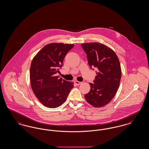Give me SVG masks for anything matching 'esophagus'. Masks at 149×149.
<instances>
[{"label":"esophagus","instance_id":"34e87169","mask_svg":"<svg viewBox=\"0 0 149 149\" xmlns=\"http://www.w3.org/2000/svg\"><path fill=\"white\" fill-rule=\"evenodd\" d=\"M74 84H75L76 85H81V84H82L81 82H79V81H74Z\"/></svg>","mask_w":149,"mask_h":149}]
</instances>
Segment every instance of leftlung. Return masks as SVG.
<instances>
[{"label": "left lung", "mask_w": 149, "mask_h": 149, "mask_svg": "<svg viewBox=\"0 0 149 149\" xmlns=\"http://www.w3.org/2000/svg\"><path fill=\"white\" fill-rule=\"evenodd\" d=\"M81 47L89 66L97 70L94 83H90V91L85 97L94 107H102L113 99L119 88L121 78L119 59L111 49L101 43H85Z\"/></svg>", "instance_id": "left-lung-1"}]
</instances>
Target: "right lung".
Masks as SVG:
<instances>
[{
	"mask_svg": "<svg viewBox=\"0 0 149 149\" xmlns=\"http://www.w3.org/2000/svg\"><path fill=\"white\" fill-rule=\"evenodd\" d=\"M73 47V44H49L32 61L30 73L32 89L40 102L46 107L55 108L61 106L73 87V82L56 76L63 66L65 56Z\"/></svg>",
	"mask_w": 149,
	"mask_h": 149,
	"instance_id": "obj_1",
	"label": "right lung"
}]
</instances>
